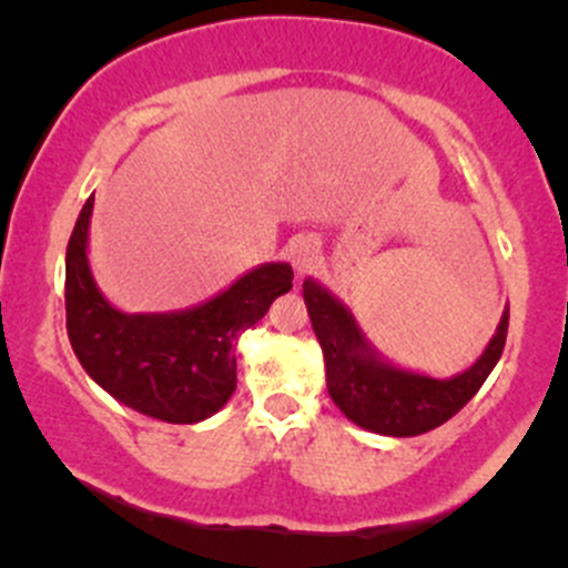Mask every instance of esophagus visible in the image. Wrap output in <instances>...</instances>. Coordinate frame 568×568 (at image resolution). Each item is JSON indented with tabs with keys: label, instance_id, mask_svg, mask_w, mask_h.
Instances as JSON below:
<instances>
[{
	"label": "esophagus",
	"instance_id": "34e87169",
	"mask_svg": "<svg viewBox=\"0 0 568 568\" xmlns=\"http://www.w3.org/2000/svg\"><path fill=\"white\" fill-rule=\"evenodd\" d=\"M321 252H318V244L313 242V239H296L294 244H291V263H294L296 274H307L316 268Z\"/></svg>",
	"mask_w": 568,
	"mask_h": 568
}]
</instances>
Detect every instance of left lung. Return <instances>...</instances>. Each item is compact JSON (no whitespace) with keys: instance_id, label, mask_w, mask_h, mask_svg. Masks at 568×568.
I'll list each match as a JSON object with an SVG mask.
<instances>
[{"instance_id":"left-lung-1","label":"left lung","mask_w":568,"mask_h":568,"mask_svg":"<svg viewBox=\"0 0 568 568\" xmlns=\"http://www.w3.org/2000/svg\"><path fill=\"white\" fill-rule=\"evenodd\" d=\"M307 316L324 352L326 390L359 428L385 437H417L456 415L500 359L508 335V307L480 357L450 379L400 368L359 329L354 313L318 280L302 283Z\"/></svg>"}]
</instances>
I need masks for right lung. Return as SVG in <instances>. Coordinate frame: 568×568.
<instances>
[{
	"mask_svg": "<svg viewBox=\"0 0 568 568\" xmlns=\"http://www.w3.org/2000/svg\"><path fill=\"white\" fill-rule=\"evenodd\" d=\"M93 200L82 205L65 252L68 337L90 379L120 404L164 423H200L236 390V343L291 291V263L250 268L200 305L123 313L101 294L88 257Z\"/></svg>",
	"mask_w": 568,
	"mask_h": 568,
	"instance_id": "obj_1",
	"label": "right lung"
}]
</instances>
